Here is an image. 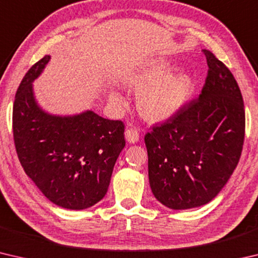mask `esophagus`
<instances>
[{"label": "esophagus", "mask_w": 258, "mask_h": 258, "mask_svg": "<svg viewBox=\"0 0 258 258\" xmlns=\"http://www.w3.org/2000/svg\"><path fill=\"white\" fill-rule=\"evenodd\" d=\"M125 139L126 141L130 143H135L139 141V133L137 130L134 128H127L125 131Z\"/></svg>", "instance_id": "obj_1"}]
</instances>
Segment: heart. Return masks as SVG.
Returning <instances> with one entry per match:
<instances>
[{"mask_svg": "<svg viewBox=\"0 0 258 258\" xmlns=\"http://www.w3.org/2000/svg\"><path fill=\"white\" fill-rule=\"evenodd\" d=\"M123 84L138 93V110L150 123L171 119L182 110L195 90L189 74H169V64L164 59L150 60L130 73L123 78ZM108 98L115 107L125 108V99L116 91H110Z\"/></svg>", "mask_w": 258, "mask_h": 258, "instance_id": "heart-1", "label": "heart"}]
</instances>
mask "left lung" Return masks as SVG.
I'll use <instances>...</instances> for the list:
<instances>
[{
	"mask_svg": "<svg viewBox=\"0 0 258 258\" xmlns=\"http://www.w3.org/2000/svg\"><path fill=\"white\" fill-rule=\"evenodd\" d=\"M203 52L208 74L202 93L145 137L151 191L171 209L215 198L242 151L246 119L238 83L211 51Z\"/></svg>",
	"mask_w": 258,
	"mask_h": 258,
	"instance_id": "left-lung-1",
	"label": "left lung"
}]
</instances>
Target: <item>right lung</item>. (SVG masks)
I'll list each match as a JSON object with an SVG mask.
<instances>
[{"instance_id": "1", "label": "right lung", "mask_w": 258, "mask_h": 258, "mask_svg": "<svg viewBox=\"0 0 258 258\" xmlns=\"http://www.w3.org/2000/svg\"><path fill=\"white\" fill-rule=\"evenodd\" d=\"M50 59L45 55L32 66L17 90L15 146L25 173L42 194L60 207L80 211L106 196L113 166L125 147V126L92 110L73 116L43 110L33 82Z\"/></svg>"}]
</instances>
